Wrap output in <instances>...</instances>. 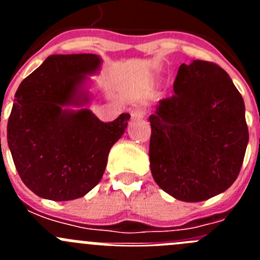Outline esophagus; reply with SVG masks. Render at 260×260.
Wrapping results in <instances>:
<instances>
[{
    "label": "esophagus",
    "mask_w": 260,
    "mask_h": 260,
    "mask_svg": "<svg viewBox=\"0 0 260 260\" xmlns=\"http://www.w3.org/2000/svg\"><path fill=\"white\" fill-rule=\"evenodd\" d=\"M144 114H146V112H144L143 109H141V108H135V109L132 110L130 116H132L133 119H141L143 118Z\"/></svg>",
    "instance_id": "esophagus-1"
}]
</instances>
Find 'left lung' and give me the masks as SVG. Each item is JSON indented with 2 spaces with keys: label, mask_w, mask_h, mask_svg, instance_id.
<instances>
[{
  "label": "left lung",
  "mask_w": 260,
  "mask_h": 260,
  "mask_svg": "<svg viewBox=\"0 0 260 260\" xmlns=\"http://www.w3.org/2000/svg\"><path fill=\"white\" fill-rule=\"evenodd\" d=\"M173 89L148 117L151 173L173 198L206 201L241 171L249 142L245 103L224 69L201 59L180 66Z\"/></svg>",
  "instance_id": "8db88e82"
}]
</instances>
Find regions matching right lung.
Here are the masks:
<instances>
[{
    "instance_id": "obj_1",
    "label": "right lung",
    "mask_w": 260,
    "mask_h": 260,
    "mask_svg": "<svg viewBox=\"0 0 260 260\" xmlns=\"http://www.w3.org/2000/svg\"><path fill=\"white\" fill-rule=\"evenodd\" d=\"M96 54H53L20 83L8 122V143L23 183L44 199L73 201L100 182L108 155L130 114L103 122L87 108V75Z\"/></svg>"
}]
</instances>
